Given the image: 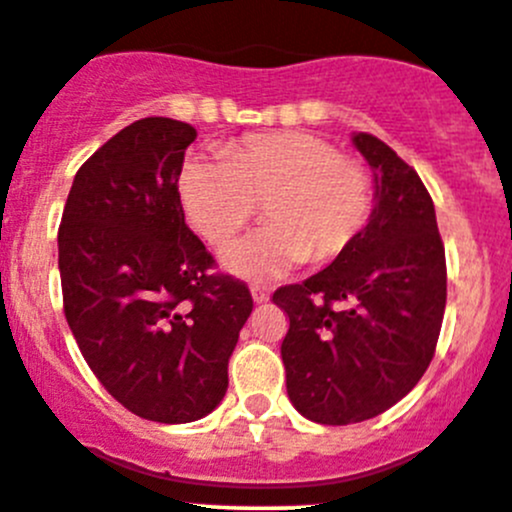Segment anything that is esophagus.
Returning <instances> with one entry per match:
<instances>
[{"instance_id": "obj_1", "label": "esophagus", "mask_w": 512, "mask_h": 512, "mask_svg": "<svg viewBox=\"0 0 512 512\" xmlns=\"http://www.w3.org/2000/svg\"><path fill=\"white\" fill-rule=\"evenodd\" d=\"M251 295H254V303H268V298H271V293L266 291V288H261V286H254L251 288Z\"/></svg>"}]
</instances>
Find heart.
I'll return each mask as SVG.
<instances>
[{
	"label": "heart",
	"mask_w": 512,
	"mask_h": 512,
	"mask_svg": "<svg viewBox=\"0 0 512 512\" xmlns=\"http://www.w3.org/2000/svg\"><path fill=\"white\" fill-rule=\"evenodd\" d=\"M221 162L189 160L177 194L189 226L226 249L258 214L266 229L224 256L244 278H273L303 261H335L360 239L372 209L365 167L310 133H263L229 142Z\"/></svg>",
	"instance_id": "1"
}]
</instances>
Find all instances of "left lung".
Wrapping results in <instances>:
<instances>
[{"label": "left lung", "instance_id": "8db88e82", "mask_svg": "<svg viewBox=\"0 0 512 512\" xmlns=\"http://www.w3.org/2000/svg\"><path fill=\"white\" fill-rule=\"evenodd\" d=\"M374 170V209L360 239L308 281L283 286L286 387L305 419L342 426L407 397L429 367L446 308V254L434 202L397 152L352 135Z\"/></svg>", "mask_w": 512, "mask_h": 512}]
</instances>
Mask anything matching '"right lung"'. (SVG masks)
Listing matches in <instances>:
<instances>
[{
	"instance_id": "right-lung-1",
	"label": "right lung",
	"mask_w": 512,
	"mask_h": 512,
	"mask_svg": "<svg viewBox=\"0 0 512 512\" xmlns=\"http://www.w3.org/2000/svg\"><path fill=\"white\" fill-rule=\"evenodd\" d=\"M194 138L182 120H135L83 162L59 226L63 313L83 360L128 412L160 424L217 409L254 308L184 224L177 182Z\"/></svg>"
}]
</instances>
